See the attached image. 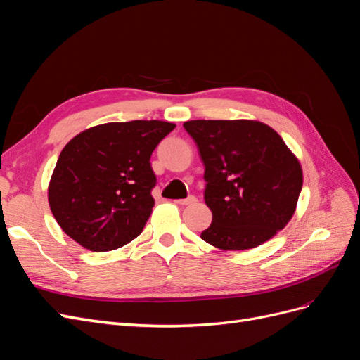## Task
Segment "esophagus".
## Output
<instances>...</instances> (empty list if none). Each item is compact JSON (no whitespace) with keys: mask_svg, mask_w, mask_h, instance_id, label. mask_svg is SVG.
<instances>
[{"mask_svg":"<svg viewBox=\"0 0 360 360\" xmlns=\"http://www.w3.org/2000/svg\"><path fill=\"white\" fill-rule=\"evenodd\" d=\"M176 202L180 204V205H189V204H195V202H197V198L192 197V195H191V197L184 198V200H177Z\"/></svg>","mask_w":360,"mask_h":360,"instance_id":"34e87169","label":"esophagus"}]
</instances>
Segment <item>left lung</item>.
I'll use <instances>...</instances> for the list:
<instances>
[{
    "label": "left lung",
    "mask_w": 360,
    "mask_h": 360,
    "mask_svg": "<svg viewBox=\"0 0 360 360\" xmlns=\"http://www.w3.org/2000/svg\"><path fill=\"white\" fill-rule=\"evenodd\" d=\"M212 210L204 242L221 250L252 249L275 237L296 212L303 186L299 159L270 126L257 120H191Z\"/></svg>",
    "instance_id": "8db88e82"
}]
</instances>
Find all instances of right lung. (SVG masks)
Wrapping results in <instances>:
<instances>
[{
	"mask_svg": "<svg viewBox=\"0 0 360 360\" xmlns=\"http://www.w3.org/2000/svg\"><path fill=\"white\" fill-rule=\"evenodd\" d=\"M176 127L160 120L105 123L63 148L48 186L56 221L76 243L106 252L132 242L153 212L150 158Z\"/></svg>",
	"mask_w": 360,
	"mask_h": 360,
	"instance_id": "add662e5",
	"label": "right lung"
}]
</instances>
